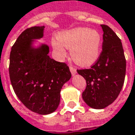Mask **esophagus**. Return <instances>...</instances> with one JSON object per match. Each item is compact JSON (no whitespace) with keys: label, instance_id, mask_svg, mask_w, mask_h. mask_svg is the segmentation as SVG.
Returning <instances> with one entry per match:
<instances>
[{"label":"esophagus","instance_id":"1","mask_svg":"<svg viewBox=\"0 0 135 135\" xmlns=\"http://www.w3.org/2000/svg\"><path fill=\"white\" fill-rule=\"evenodd\" d=\"M69 69H70V71H71V74H72V75L76 74V69H74V68L73 66H69Z\"/></svg>","mask_w":135,"mask_h":135}]
</instances>
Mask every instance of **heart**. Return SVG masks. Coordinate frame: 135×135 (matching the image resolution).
I'll list each match as a JSON object with an SVG mask.
<instances>
[{
	"instance_id": "obj_1",
	"label": "heart",
	"mask_w": 135,
	"mask_h": 135,
	"mask_svg": "<svg viewBox=\"0 0 135 135\" xmlns=\"http://www.w3.org/2000/svg\"><path fill=\"white\" fill-rule=\"evenodd\" d=\"M53 40V47L60 57L66 55L65 48L71 49L73 61L80 66H88L96 61L100 54L101 37L95 30L78 27L59 34Z\"/></svg>"
}]
</instances>
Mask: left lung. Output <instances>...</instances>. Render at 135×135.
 I'll list each match as a JSON object with an SVG mask.
<instances>
[{
	"mask_svg": "<svg viewBox=\"0 0 135 135\" xmlns=\"http://www.w3.org/2000/svg\"><path fill=\"white\" fill-rule=\"evenodd\" d=\"M101 27L103 41L98 59L90 69H77L87 84L82 98L95 109L107 107L117 98L126 74V59L121 40L108 26Z\"/></svg>",
	"mask_w": 135,
	"mask_h": 135,
	"instance_id": "left-lung-1",
	"label": "left lung"
}]
</instances>
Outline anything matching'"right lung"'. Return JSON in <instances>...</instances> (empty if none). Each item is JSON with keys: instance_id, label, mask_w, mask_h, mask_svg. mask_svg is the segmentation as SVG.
Wrapping results in <instances>:
<instances>
[{"instance_id": "obj_1", "label": "right lung", "mask_w": 135, "mask_h": 135, "mask_svg": "<svg viewBox=\"0 0 135 135\" xmlns=\"http://www.w3.org/2000/svg\"><path fill=\"white\" fill-rule=\"evenodd\" d=\"M44 26L26 29L11 47L9 76L14 93L28 109L45 115L56 110L60 93L71 76L64 62L48 56L49 47L31 46L32 40L42 37Z\"/></svg>"}]
</instances>
